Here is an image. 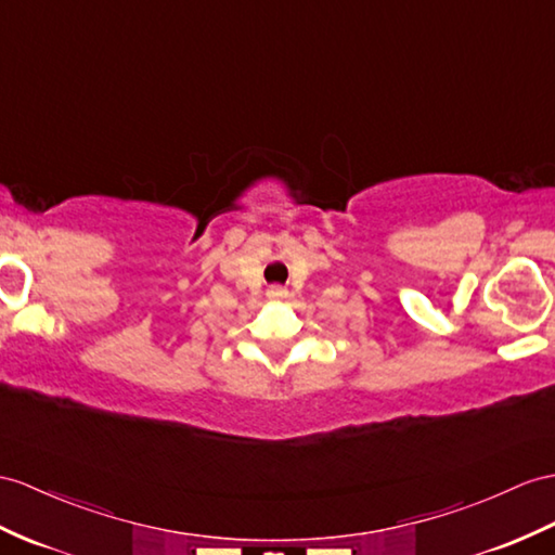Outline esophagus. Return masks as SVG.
I'll list each match as a JSON object with an SVG mask.
<instances>
[{"mask_svg": "<svg viewBox=\"0 0 555 555\" xmlns=\"http://www.w3.org/2000/svg\"><path fill=\"white\" fill-rule=\"evenodd\" d=\"M268 294L273 296V299H282V296H287V289L285 287H270Z\"/></svg>", "mask_w": 555, "mask_h": 555, "instance_id": "34e87169", "label": "esophagus"}]
</instances>
